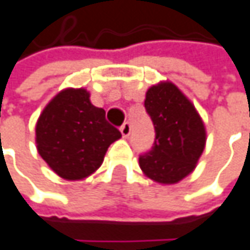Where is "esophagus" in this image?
<instances>
[{
    "label": "esophagus",
    "mask_w": 250,
    "mask_h": 250,
    "mask_svg": "<svg viewBox=\"0 0 250 250\" xmlns=\"http://www.w3.org/2000/svg\"><path fill=\"white\" fill-rule=\"evenodd\" d=\"M119 129H121V134H122L124 138H128L129 134H131V129H132V128H131V124H129V122H124L122 126H121Z\"/></svg>",
    "instance_id": "esophagus-1"
}]
</instances>
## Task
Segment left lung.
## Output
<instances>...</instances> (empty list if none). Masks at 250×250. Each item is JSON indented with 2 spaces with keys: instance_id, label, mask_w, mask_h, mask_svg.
Listing matches in <instances>:
<instances>
[{
  "instance_id": "left-lung-1",
  "label": "left lung",
  "mask_w": 250,
  "mask_h": 250,
  "mask_svg": "<svg viewBox=\"0 0 250 250\" xmlns=\"http://www.w3.org/2000/svg\"><path fill=\"white\" fill-rule=\"evenodd\" d=\"M145 109L155 128V142L139 156V167L159 184H176L195 169L204 152V122L190 101L170 82L148 89Z\"/></svg>"
}]
</instances>
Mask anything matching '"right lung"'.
I'll return each mask as SVG.
<instances>
[{
    "label": "right lung",
    "mask_w": 250,
    "mask_h": 250,
    "mask_svg": "<svg viewBox=\"0 0 250 250\" xmlns=\"http://www.w3.org/2000/svg\"><path fill=\"white\" fill-rule=\"evenodd\" d=\"M121 138L102 108L85 89H65L37 122V148L49 168L63 179H82L98 169L108 146Z\"/></svg>",
    "instance_id": "right-lung-1"
}]
</instances>
